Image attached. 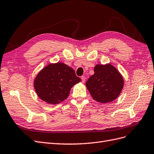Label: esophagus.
<instances>
[{
  "label": "esophagus",
  "instance_id": "esophagus-1",
  "mask_svg": "<svg viewBox=\"0 0 154 154\" xmlns=\"http://www.w3.org/2000/svg\"><path fill=\"white\" fill-rule=\"evenodd\" d=\"M81 81L82 82H85V81H86V77L85 76H82L81 77Z\"/></svg>",
  "mask_w": 154,
  "mask_h": 154
}]
</instances>
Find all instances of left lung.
<instances>
[{
  "label": "left lung",
  "instance_id": "8db88e82",
  "mask_svg": "<svg viewBox=\"0 0 154 154\" xmlns=\"http://www.w3.org/2000/svg\"><path fill=\"white\" fill-rule=\"evenodd\" d=\"M86 86L96 101L108 103L120 95L124 86V79L113 65L97 64L94 74L86 81Z\"/></svg>",
  "mask_w": 154,
  "mask_h": 154
}]
</instances>
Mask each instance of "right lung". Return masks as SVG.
Returning a JSON list of instances; mask_svg holds the SVG:
<instances>
[{
    "mask_svg": "<svg viewBox=\"0 0 154 154\" xmlns=\"http://www.w3.org/2000/svg\"><path fill=\"white\" fill-rule=\"evenodd\" d=\"M75 72L64 63H50L38 73L33 82L35 90L43 101L57 104L66 99L70 90L81 82Z\"/></svg>",
    "mask_w": 154,
    "mask_h": 154,
    "instance_id": "right-lung-1",
    "label": "right lung"
}]
</instances>
